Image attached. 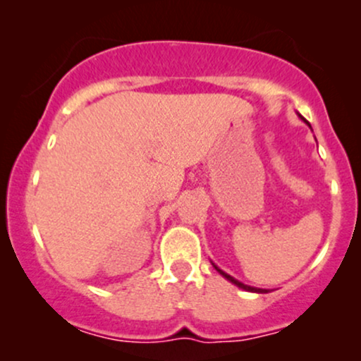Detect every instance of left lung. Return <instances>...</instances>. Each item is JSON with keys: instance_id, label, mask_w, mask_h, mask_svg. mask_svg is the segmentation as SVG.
<instances>
[{"instance_id": "left-lung-1", "label": "left lung", "mask_w": 361, "mask_h": 361, "mask_svg": "<svg viewBox=\"0 0 361 361\" xmlns=\"http://www.w3.org/2000/svg\"><path fill=\"white\" fill-rule=\"evenodd\" d=\"M299 117H300V115H299ZM302 120H304V117H300ZM310 127V126H309ZM214 268H215V270H217L219 273H221V275L224 276V279H227V280H229L231 281V283H234V285H238V287L239 288H243V290H246V292H256V293H267V292H270V290H267V288H256V287H250V285H244L243 283V281H239V280H235V279H233V276H231V275H227V273L226 271H222L221 270V268H219V267H215V264H214Z\"/></svg>"}]
</instances>
